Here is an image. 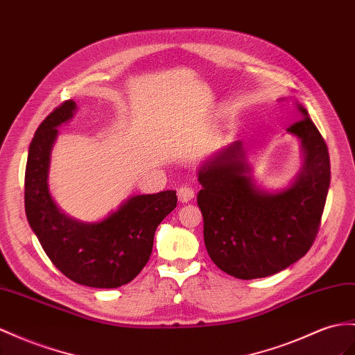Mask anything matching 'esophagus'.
Segmentation results:
<instances>
[{
    "instance_id": "34e87169",
    "label": "esophagus",
    "mask_w": 355,
    "mask_h": 355,
    "mask_svg": "<svg viewBox=\"0 0 355 355\" xmlns=\"http://www.w3.org/2000/svg\"><path fill=\"white\" fill-rule=\"evenodd\" d=\"M177 195H178V201L186 204V202L192 201V199L195 198V190H193V187L181 186V187L178 189V193H177Z\"/></svg>"
}]
</instances>
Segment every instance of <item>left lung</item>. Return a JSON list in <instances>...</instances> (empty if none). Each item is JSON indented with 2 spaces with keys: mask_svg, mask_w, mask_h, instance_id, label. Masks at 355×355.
<instances>
[{
  "mask_svg": "<svg viewBox=\"0 0 355 355\" xmlns=\"http://www.w3.org/2000/svg\"><path fill=\"white\" fill-rule=\"evenodd\" d=\"M293 102L300 120L286 133L300 141L303 162L286 187H259L240 141L211 154L198 169L207 252L237 279L267 277L294 264L320 230L330 187L329 150L306 107Z\"/></svg>",
  "mask_w": 355,
  "mask_h": 355,
  "instance_id": "1",
  "label": "left lung"
}]
</instances>
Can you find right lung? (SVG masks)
Listing matches in <instances>:
<instances>
[{"mask_svg": "<svg viewBox=\"0 0 355 355\" xmlns=\"http://www.w3.org/2000/svg\"><path fill=\"white\" fill-rule=\"evenodd\" d=\"M73 100L58 106L39 125L30 144L25 169V213L43 250L62 275L79 285L118 288L129 284L147 264L154 232L177 207L175 190L133 195L102 220L70 217L49 190L52 147L58 127L73 118Z\"/></svg>", "mask_w": 355, "mask_h": 355, "instance_id": "add662e5", "label": "right lung"}]
</instances>
